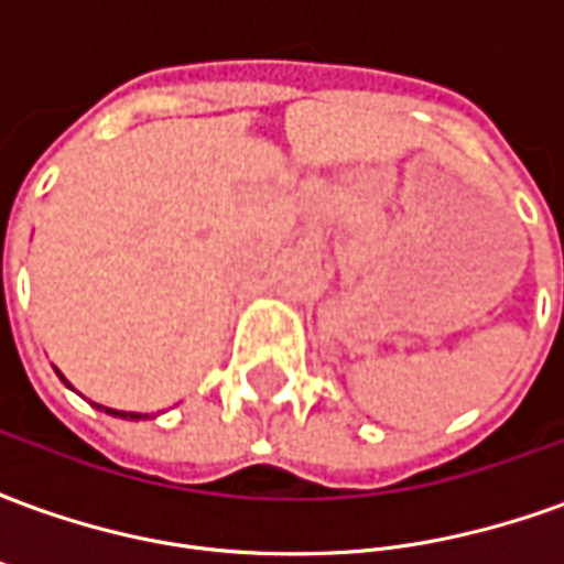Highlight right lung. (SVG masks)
Masks as SVG:
<instances>
[{
	"instance_id": "add662e5",
	"label": "right lung",
	"mask_w": 564,
	"mask_h": 564,
	"mask_svg": "<svg viewBox=\"0 0 564 564\" xmlns=\"http://www.w3.org/2000/svg\"><path fill=\"white\" fill-rule=\"evenodd\" d=\"M56 375H59V371H56ZM59 380H63V383H66L68 390H72V383H68L66 378H63V375H59ZM96 408H99V411H105V414H111V416H120V420H144V414H135V411H115V408H102V404H96Z\"/></svg>"
}]
</instances>
